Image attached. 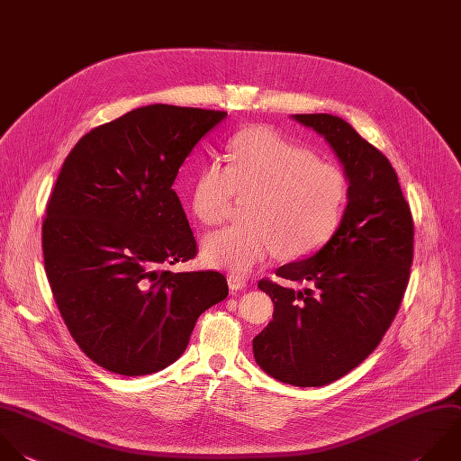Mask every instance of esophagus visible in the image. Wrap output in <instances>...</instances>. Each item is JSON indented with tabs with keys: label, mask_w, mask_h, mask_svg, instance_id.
I'll return each mask as SVG.
<instances>
[{
	"label": "esophagus",
	"mask_w": 461,
	"mask_h": 461,
	"mask_svg": "<svg viewBox=\"0 0 461 461\" xmlns=\"http://www.w3.org/2000/svg\"><path fill=\"white\" fill-rule=\"evenodd\" d=\"M227 283H229L230 290H243L247 286V281L241 276H236V274H230L227 277Z\"/></svg>",
	"instance_id": "1"
}]
</instances>
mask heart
<instances>
[{
    "label": "heart",
    "mask_w": 461,
    "mask_h": 461,
    "mask_svg": "<svg viewBox=\"0 0 461 461\" xmlns=\"http://www.w3.org/2000/svg\"><path fill=\"white\" fill-rule=\"evenodd\" d=\"M236 198L249 200V223L209 234L202 256L212 268L247 274L276 249L295 259L322 247L340 221L346 182L308 149L268 128H250L230 142L227 166L211 160L200 169L191 205L202 223L220 225Z\"/></svg>",
    "instance_id": "1"
}]
</instances>
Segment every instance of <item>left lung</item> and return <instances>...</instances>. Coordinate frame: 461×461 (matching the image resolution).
<instances>
[{"label": "left lung", "mask_w": 461, "mask_h": 461, "mask_svg": "<svg viewBox=\"0 0 461 461\" xmlns=\"http://www.w3.org/2000/svg\"><path fill=\"white\" fill-rule=\"evenodd\" d=\"M294 119L317 131L349 182L339 229L313 256L276 276L303 290L261 279L274 313L254 337L258 366L297 387L330 384L357 367L391 326L409 281L414 225L389 160L346 121L330 113Z\"/></svg>", "instance_id": "left-lung-1"}]
</instances>
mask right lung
<instances>
[{"label": "right lung", "mask_w": 461, "mask_h": 461, "mask_svg": "<svg viewBox=\"0 0 461 461\" xmlns=\"http://www.w3.org/2000/svg\"><path fill=\"white\" fill-rule=\"evenodd\" d=\"M225 117L137 108L86 133L61 167L43 221L45 270L70 335L112 373L173 364L198 317L229 294L220 272L167 270L196 256L175 178Z\"/></svg>", "instance_id": "1"}]
</instances>
